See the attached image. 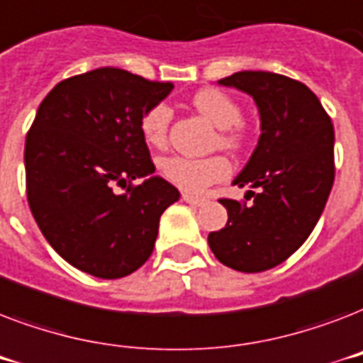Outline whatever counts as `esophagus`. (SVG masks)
Here are the masks:
<instances>
[{
	"label": "esophagus",
	"instance_id": "34e87169",
	"mask_svg": "<svg viewBox=\"0 0 363 363\" xmlns=\"http://www.w3.org/2000/svg\"><path fill=\"white\" fill-rule=\"evenodd\" d=\"M182 199H184L186 203L194 205V207H201V205L207 203V199L198 198V196H192V194H182Z\"/></svg>",
	"mask_w": 363,
	"mask_h": 363
}]
</instances>
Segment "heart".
Returning <instances> with one entry per match:
<instances>
[{
	"label": "heart",
	"instance_id": "obj_1",
	"mask_svg": "<svg viewBox=\"0 0 363 363\" xmlns=\"http://www.w3.org/2000/svg\"><path fill=\"white\" fill-rule=\"evenodd\" d=\"M194 107L213 125L220 130L218 141L220 147L239 150L245 143L241 125V107L235 99L216 88H203L192 99ZM171 121V109L167 104H156L145 111L141 116L143 139L162 147L167 139V128ZM232 171V164L226 156L215 154L207 158H186V156H169L160 162V173L173 182L175 186L186 192H201L213 182L224 181Z\"/></svg>",
	"mask_w": 363,
	"mask_h": 363
}]
</instances>
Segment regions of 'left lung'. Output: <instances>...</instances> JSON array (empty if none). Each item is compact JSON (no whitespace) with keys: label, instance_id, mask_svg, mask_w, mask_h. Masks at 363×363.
<instances>
[{"label":"left lung","instance_id":"1","mask_svg":"<svg viewBox=\"0 0 363 363\" xmlns=\"http://www.w3.org/2000/svg\"><path fill=\"white\" fill-rule=\"evenodd\" d=\"M218 84L254 99L262 133L233 179L250 188L252 203L220 199L228 224L209 233V247L228 267L259 273L290 258L315 230L335 177L333 125L315 94L284 75L239 71Z\"/></svg>","mask_w":363,"mask_h":363}]
</instances>
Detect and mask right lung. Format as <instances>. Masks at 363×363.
I'll use <instances>...</instances> for the list:
<instances>
[{
	"instance_id": "1",
	"label": "right lung",
	"mask_w": 363,
	"mask_h": 363,
	"mask_svg": "<svg viewBox=\"0 0 363 363\" xmlns=\"http://www.w3.org/2000/svg\"><path fill=\"white\" fill-rule=\"evenodd\" d=\"M173 90L118 67L58 82L37 109L24 148L37 226L73 267L121 279L152 254L160 216L181 198L154 175L141 116ZM143 178L139 187L127 182ZM116 186L128 187L116 194Z\"/></svg>"
}]
</instances>
